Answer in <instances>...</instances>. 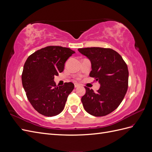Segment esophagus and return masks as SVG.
Wrapping results in <instances>:
<instances>
[{
    "instance_id": "esophagus-1",
    "label": "esophagus",
    "mask_w": 152,
    "mask_h": 152,
    "mask_svg": "<svg viewBox=\"0 0 152 152\" xmlns=\"http://www.w3.org/2000/svg\"><path fill=\"white\" fill-rule=\"evenodd\" d=\"M74 86H75V87H78L79 86V84H77V83H75V84H74Z\"/></svg>"
}]
</instances>
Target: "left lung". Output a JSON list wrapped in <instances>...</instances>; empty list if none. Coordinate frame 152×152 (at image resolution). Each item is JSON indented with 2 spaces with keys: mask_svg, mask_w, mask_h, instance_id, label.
<instances>
[{
  "mask_svg": "<svg viewBox=\"0 0 152 152\" xmlns=\"http://www.w3.org/2000/svg\"><path fill=\"white\" fill-rule=\"evenodd\" d=\"M78 50L89 59V76L100 84L96 93L85 87L81 101L86 111L95 117L107 115L115 110L128 88L129 72L126 62L115 50L110 48H87Z\"/></svg>",
  "mask_w": 152,
  "mask_h": 152,
  "instance_id": "obj_1",
  "label": "left lung"
}]
</instances>
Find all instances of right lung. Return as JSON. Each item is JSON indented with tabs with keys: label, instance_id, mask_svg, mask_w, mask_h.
<instances>
[{
	"label": "right lung",
	"instance_id": "1",
	"mask_svg": "<svg viewBox=\"0 0 152 152\" xmlns=\"http://www.w3.org/2000/svg\"><path fill=\"white\" fill-rule=\"evenodd\" d=\"M74 53L70 48L50 45L37 50L26 59L21 75L23 87L32 107L44 116L60 113L74 89L72 82L57 86L54 81Z\"/></svg>",
	"mask_w": 152,
	"mask_h": 152
}]
</instances>
